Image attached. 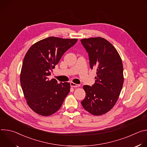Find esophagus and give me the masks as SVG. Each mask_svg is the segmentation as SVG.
I'll list each match as a JSON object with an SVG mask.
<instances>
[{"mask_svg":"<svg viewBox=\"0 0 147 147\" xmlns=\"http://www.w3.org/2000/svg\"><path fill=\"white\" fill-rule=\"evenodd\" d=\"M70 86L71 87H74V88H76V87H78L80 86V85L79 84H75L74 82H70Z\"/></svg>","mask_w":147,"mask_h":147,"instance_id":"1","label":"esophagus"}]
</instances>
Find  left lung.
Instances as JSON below:
<instances>
[{"label":"left lung","instance_id":"1","mask_svg":"<svg viewBox=\"0 0 147 147\" xmlns=\"http://www.w3.org/2000/svg\"><path fill=\"white\" fill-rule=\"evenodd\" d=\"M81 42L88 53L91 69L96 70L95 82L84 86L86 97L81 105L93 115L109 111L116 103L124 78L121 57L115 47L101 37L82 39Z\"/></svg>","mask_w":147,"mask_h":147}]
</instances>
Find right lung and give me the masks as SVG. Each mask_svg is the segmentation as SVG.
I'll list each match as a JSON object with an SVG mask.
<instances>
[{
    "mask_svg": "<svg viewBox=\"0 0 147 147\" xmlns=\"http://www.w3.org/2000/svg\"><path fill=\"white\" fill-rule=\"evenodd\" d=\"M77 39L50 36L32 45L23 62L20 83L27 103L35 113L44 116L56 112L70 92L69 82L49 80L51 71Z\"/></svg>",
    "mask_w": 147,
    "mask_h": 147,
    "instance_id": "1",
    "label": "right lung"
}]
</instances>
